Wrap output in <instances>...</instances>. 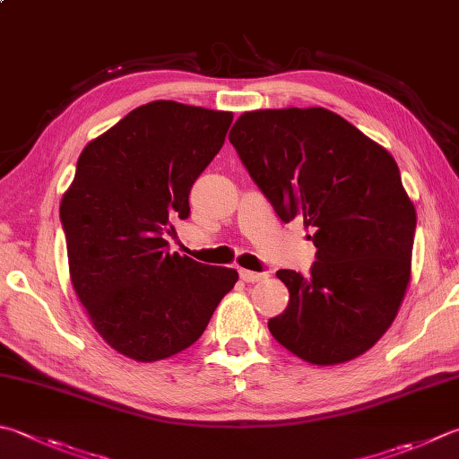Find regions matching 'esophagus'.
I'll return each instance as SVG.
<instances>
[{
	"label": "esophagus",
	"instance_id": "obj_1",
	"mask_svg": "<svg viewBox=\"0 0 459 459\" xmlns=\"http://www.w3.org/2000/svg\"><path fill=\"white\" fill-rule=\"evenodd\" d=\"M239 278L247 281V283H254V281H262L267 278V273H259V272H249V270H239Z\"/></svg>",
	"mask_w": 459,
	"mask_h": 459
}]
</instances>
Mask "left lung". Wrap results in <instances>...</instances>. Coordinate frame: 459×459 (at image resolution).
Instances as JSON below:
<instances>
[{"label":"left lung","instance_id":"left-lung-1","mask_svg":"<svg viewBox=\"0 0 459 459\" xmlns=\"http://www.w3.org/2000/svg\"><path fill=\"white\" fill-rule=\"evenodd\" d=\"M230 142L280 220L316 231L309 273H275L290 304L267 322L272 335L316 366L366 353L411 278L416 207L395 160L325 108L246 111Z\"/></svg>","mask_w":459,"mask_h":459}]
</instances>
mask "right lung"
Returning a JSON list of instances; mask_svg holds the SVG:
<instances>
[{
  "label": "right lung",
  "instance_id": "right-lung-1",
  "mask_svg": "<svg viewBox=\"0 0 459 459\" xmlns=\"http://www.w3.org/2000/svg\"><path fill=\"white\" fill-rule=\"evenodd\" d=\"M231 111L158 100L85 145L62 197L69 278L103 342L135 361L200 340L231 267L169 254L163 233L189 215L194 181L226 142Z\"/></svg>",
  "mask_w": 459,
  "mask_h": 459
}]
</instances>
